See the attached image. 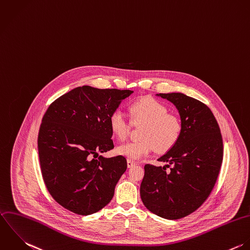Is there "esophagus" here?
I'll return each instance as SVG.
<instances>
[{"label":"esophagus","instance_id":"esophagus-1","mask_svg":"<svg viewBox=\"0 0 250 250\" xmlns=\"http://www.w3.org/2000/svg\"><path fill=\"white\" fill-rule=\"evenodd\" d=\"M137 165V163L135 162V161H133V160H127V166L128 167H133L134 166H136Z\"/></svg>","mask_w":250,"mask_h":250}]
</instances>
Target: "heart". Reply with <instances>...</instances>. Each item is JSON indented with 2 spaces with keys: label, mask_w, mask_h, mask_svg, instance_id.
Listing matches in <instances>:
<instances>
[{
  "label": "heart",
  "mask_w": 250,
  "mask_h": 250,
  "mask_svg": "<svg viewBox=\"0 0 250 250\" xmlns=\"http://www.w3.org/2000/svg\"><path fill=\"white\" fill-rule=\"evenodd\" d=\"M130 111L133 123H145L141 132L143 140L120 145L116 148L119 155L140 160L152 153L156 147L159 151L166 152L176 145L182 133V123L176 115L167 113L165 104L146 97L132 104ZM108 124L119 140L123 141L128 137L131 123L121 109L110 113Z\"/></svg>",
  "instance_id": "b5f03b06"
}]
</instances>
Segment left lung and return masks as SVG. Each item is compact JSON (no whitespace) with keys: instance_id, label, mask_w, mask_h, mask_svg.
Returning a JSON list of instances; mask_svg holds the SVG:
<instances>
[{"instance_id":"left-lung-1","label":"left lung","mask_w":250,"mask_h":250,"mask_svg":"<svg viewBox=\"0 0 250 250\" xmlns=\"http://www.w3.org/2000/svg\"><path fill=\"white\" fill-rule=\"evenodd\" d=\"M156 96L174 104L182 133L176 145L158 159L167 165L145 166L140 192L148 210L173 220L198 209L210 194L222 164L223 142L218 123L205 104L182 93Z\"/></svg>"}]
</instances>
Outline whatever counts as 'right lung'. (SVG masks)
Segmentation results:
<instances>
[{"instance_id": "obj_1", "label": "right lung", "mask_w": 250, "mask_h": 250, "mask_svg": "<svg viewBox=\"0 0 250 250\" xmlns=\"http://www.w3.org/2000/svg\"><path fill=\"white\" fill-rule=\"evenodd\" d=\"M133 92L80 86L44 113L38 137L42 178L53 199L70 211L93 214L111 201L127 161L100 154L114 147L110 113Z\"/></svg>"}]
</instances>
